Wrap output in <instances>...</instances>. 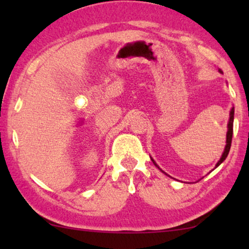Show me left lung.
Returning <instances> with one entry per match:
<instances>
[{
  "label": "left lung",
  "instance_id": "8db88e82",
  "mask_svg": "<svg viewBox=\"0 0 249 249\" xmlns=\"http://www.w3.org/2000/svg\"><path fill=\"white\" fill-rule=\"evenodd\" d=\"M221 73H222V71L221 70H219ZM233 115H234V107H232L231 108V111H230V118H229V122H228V132H227V145H226V147H224V152L222 153V156H221V159H220V161L216 163V165H215V168H217V166H219L221 163H222L224 160L227 159V156H228V154H229V151H230V147H231V141H232V132H233ZM152 161H153V163H154V164L158 166L159 168V165L156 164L155 163V161L153 159H151ZM160 169V168H159ZM161 170V169H160ZM162 171V170H161ZM163 172V171H162ZM163 173H165V172H163Z\"/></svg>",
  "mask_w": 249,
  "mask_h": 249
}]
</instances>
